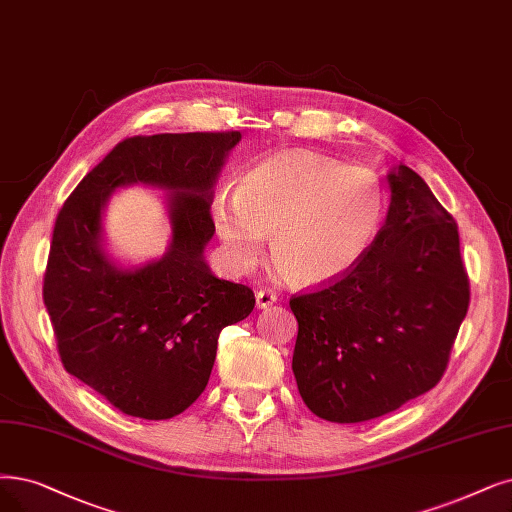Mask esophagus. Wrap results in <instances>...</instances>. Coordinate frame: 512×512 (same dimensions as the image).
I'll use <instances>...</instances> for the list:
<instances>
[{
	"label": "esophagus",
	"instance_id": "1",
	"mask_svg": "<svg viewBox=\"0 0 512 512\" xmlns=\"http://www.w3.org/2000/svg\"><path fill=\"white\" fill-rule=\"evenodd\" d=\"M277 302V294L273 290H260L256 292V306L258 309H269V306H273Z\"/></svg>",
	"mask_w": 512,
	"mask_h": 512
}]
</instances>
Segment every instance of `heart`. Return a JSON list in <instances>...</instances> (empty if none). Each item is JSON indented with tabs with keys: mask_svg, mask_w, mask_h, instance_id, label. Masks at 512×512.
Wrapping results in <instances>:
<instances>
[{
	"mask_svg": "<svg viewBox=\"0 0 512 512\" xmlns=\"http://www.w3.org/2000/svg\"><path fill=\"white\" fill-rule=\"evenodd\" d=\"M386 212L380 178L311 151L260 161L235 195L218 193L212 220L233 267L250 271L269 239L275 267L298 285L332 283L372 250Z\"/></svg>",
	"mask_w": 512,
	"mask_h": 512,
	"instance_id": "heart-1",
	"label": "heart"
}]
</instances>
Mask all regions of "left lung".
<instances>
[{
  "label": "left lung",
  "instance_id": "left-lung-1",
  "mask_svg": "<svg viewBox=\"0 0 512 512\" xmlns=\"http://www.w3.org/2000/svg\"><path fill=\"white\" fill-rule=\"evenodd\" d=\"M391 206L372 250L344 277L292 296V370L330 422H365L441 380L470 288L454 218L407 166L388 172Z\"/></svg>",
  "mask_w": 512,
  "mask_h": 512
}]
</instances>
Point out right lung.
Segmentation results:
<instances>
[{"instance_id": "add662e5", "label": "right lung", "mask_w": 512, "mask_h": 512, "mask_svg": "<svg viewBox=\"0 0 512 512\" xmlns=\"http://www.w3.org/2000/svg\"><path fill=\"white\" fill-rule=\"evenodd\" d=\"M239 132L134 136L84 176L58 212L44 304L65 370L119 412L182 414L206 388L222 327L248 317V285L212 275L214 185ZM170 190L173 241L159 261L121 270L101 250V210L119 186Z\"/></svg>"}]
</instances>
